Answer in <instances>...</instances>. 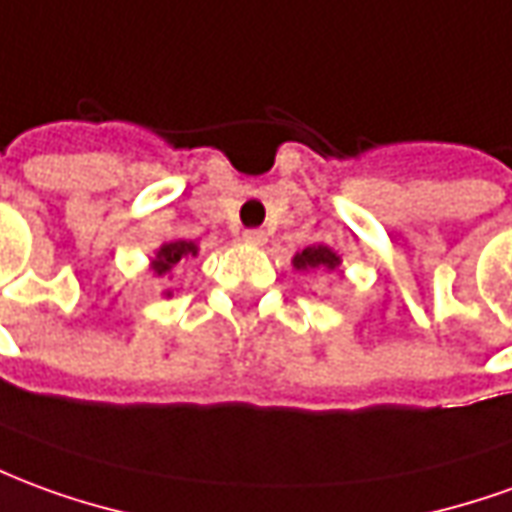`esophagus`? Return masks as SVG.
<instances>
[{"label": "esophagus", "mask_w": 512, "mask_h": 512, "mask_svg": "<svg viewBox=\"0 0 512 512\" xmlns=\"http://www.w3.org/2000/svg\"><path fill=\"white\" fill-rule=\"evenodd\" d=\"M241 238H244V244L249 246H263L268 241V235L263 230H246Z\"/></svg>", "instance_id": "34e87169"}]
</instances>
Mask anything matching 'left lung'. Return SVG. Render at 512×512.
<instances>
[{"label":"left lung","mask_w":512,"mask_h":512,"mask_svg":"<svg viewBox=\"0 0 512 512\" xmlns=\"http://www.w3.org/2000/svg\"><path fill=\"white\" fill-rule=\"evenodd\" d=\"M341 263V257L332 252L330 246H307L305 252H299V255L293 257V266L299 268V271H310V268H335Z\"/></svg>","instance_id":"1"}]
</instances>
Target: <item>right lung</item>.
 I'll list each match as a JSON object with an SVG mask.
<instances>
[{
  "mask_svg": "<svg viewBox=\"0 0 512 512\" xmlns=\"http://www.w3.org/2000/svg\"><path fill=\"white\" fill-rule=\"evenodd\" d=\"M194 255H196V246L191 244V241H174V244H166L160 252H157L152 268H155V274H166V271H171V268L177 266L180 260H185V257H194Z\"/></svg>",
  "mask_w": 512,
  "mask_h": 512,
  "instance_id": "right-lung-1",
  "label": "right lung"
}]
</instances>
